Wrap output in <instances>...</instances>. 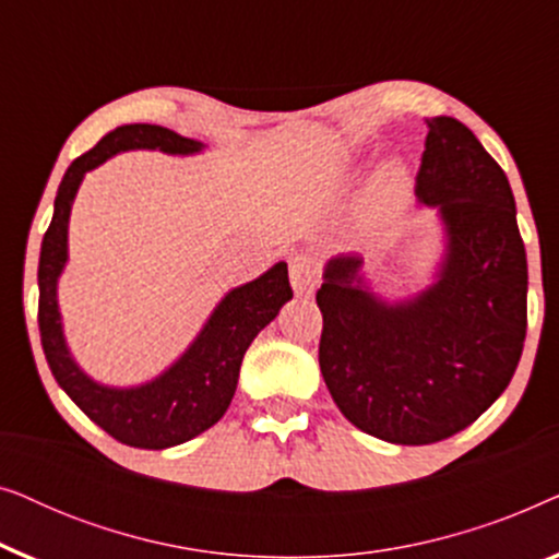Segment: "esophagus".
<instances>
[{
	"label": "esophagus",
	"mask_w": 559,
	"mask_h": 559,
	"mask_svg": "<svg viewBox=\"0 0 559 559\" xmlns=\"http://www.w3.org/2000/svg\"><path fill=\"white\" fill-rule=\"evenodd\" d=\"M289 280H293L297 295H310L320 285V264L310 257L295 259L293 270H289Z\"/></svg>",
	"instance_id": "esophagus-1"
}]
</instances>
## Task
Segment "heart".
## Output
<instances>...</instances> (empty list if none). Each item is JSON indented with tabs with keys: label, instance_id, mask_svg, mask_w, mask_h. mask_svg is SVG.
<instances>
[{
	"label": "heart",
	"instance_id": "obj_1",
	"mask_svg": "<svg viewBox=\"0 0 559 559\" xmlns=\"http://www.w3.org/2000/svg\"><path fill=\"white\" fill-rule=\"evenodd\" d=\"M404 190H407V175L400 165L389 163L373 173L366 190V205L371 213H389L402 203Z\"/></svg>",
	"mask_w": 559,
	"mask_h": 559
}]
</instances>
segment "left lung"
I'll list each match as a JSON object with an SVG mask.
<instances>
[{"mask_svg": "<svg viewBox=\"0 0 559 559\" xmlns=\"http://www.w3.org/2000/svg\"><path fill=\"white\" fill-rule=\"evenodd\" d=\"M415 193L438 205V282L389 305L361 280V257L325 266L318 361L343 417L396 445H430L476 423L514 377L526 338V251L507 173L468 127L427 119Z\"/></svg>", "mask_w": 559, "mask_h": 559, "instance_id": "1", "label": "left lung"}]
</instances>
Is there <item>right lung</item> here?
<instances>
[{
    "label": "right lung",
    "instance_id": "obj_1",
    "mask_svg": "<svg viewBox=\"0 0 559 559\" xmlns=\"http://www.w3.org/2000/svg\"><path fill=\"white\" fill-rule=\"evenodd\" d=\"M203 144L157 124H124L104 136L94 150L73 159L56 195V211L43 236L37 266V325L45 358L60 389L114 440L132 448L163 450L193 440L218 423L234 400L241 358L264 325L293 297L287 264H274L262 277L228 293L213 310L201 335L186 354L150 384L111 389L96 384L68 354L56 300L58 277L68 259V216L83 175L124 150H163L193 155Z\"/></svg>",
    "mask_w": 559,
    "mask_h": 559
}]
</instances>
